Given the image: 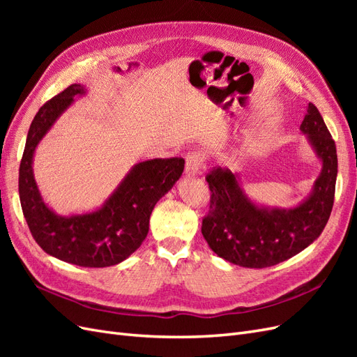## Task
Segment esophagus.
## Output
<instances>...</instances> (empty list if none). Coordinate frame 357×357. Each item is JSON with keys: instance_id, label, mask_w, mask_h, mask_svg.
Listing matches in <instances>:
<instances>
[{"instance_id": "34e87169", "label": "esophagus", "mask_w": 357, "mask_h": 357, "mask_svg": "<svg viewBox=\"0 0 357 357\" xmlns=\"http://www.w3.org/2000/svg\"><path fill=\"white\" fill-rule=\"evenodd\" d=\"M204 160H205V153L204 152H190L186 156V168L185 172L186 176H195L199 172V169L204 165Z\"/></svg>"}]
</instances>
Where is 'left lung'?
I'll list each match as a JSON object with an SVG mask.
<instances>
[{
  "mask_svg": "<svg viewBox=\"0 0 357 357\" xmlns=\"http://www.w3.org/2000/svg\"><path fill=\"white\" fill-rule=\"evenodd\" d=\"M323 162L314 190L291 210L257 207L241 190L238 176L214 167L205 180L210 210L201 232L211 250L225 261L244 268H268L304 250L325 229L335 198L338 172L337 146L317 107L310 102L301 123Z\"/></svg>",
  "mask_w": 357,
  "mask_h": 357,
  "instance_id": "1",
  "label": "left lung"
}]
</instances>
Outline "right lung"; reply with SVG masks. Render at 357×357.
I'll list each match as a JSON object with an SVG mask.
<instances>
[{
    "mask_svg": "<svg viewBox=\"0 0 357 357\" xmlns=\"http://www.w3.org/2000/svg\"><path fill=\"white\" fill-rule=\"evenodd\" d=\"M84 93L71 84L53 96L32 121L19 167V197L25 220L36 243L47 255L84 268L112 266L132 255L149 232V220L156 202L174 186L185 169L183 158L139 162L100 210L62 218L43 202L32 176V156L58 116Z\"/></svg>",
    "mask_w": 357,
    "mask_h": 357,
    "instance_id": "add662e5",
    "label": "right lung"
}]
</instances>
